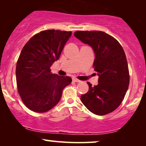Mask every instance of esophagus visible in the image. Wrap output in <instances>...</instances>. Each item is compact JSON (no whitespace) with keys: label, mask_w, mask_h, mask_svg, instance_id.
Listing matches in <instances>:
<instances>
[{"label":"esophagus","mask_w":146,"mask_h":146,"mask_svg":"<svg viewBox=\"0 0 146 146\" xmlns=\"http://www.w3.org/2000/svg\"><path fill=\"white\" fill-rule=\"evenodd\" d=\"M72 80H73L74 82H81L80 80L77 79V78H73Z\"/></svg>","instance_id":"34e87169"}]
</instances>
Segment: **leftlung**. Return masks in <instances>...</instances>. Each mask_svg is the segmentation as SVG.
<instances>
[{
	"label": "left lung",
	"mask_w": 146,
	"mask_h": 146,
	"mask_svg": "<svg viewBox=\"0 0 146 146\" xmlns=\"http://www.w3.org/2000/svg\"><path fill=\"white\" fill-rule=\"evenodd\" d=\"M75 37L92 48L93 66L99 76L98 84L81 96V101L94 114L112 112L120 105L128 89L129 75L126 56L120 44L102 31H76Z\"/></svg>",
	"instance_id": "obj_1"
}]
</instances>
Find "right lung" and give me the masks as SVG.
<instances>
[{
	"instance_id": "add662e5",
	"label": "right lung",
	"mask_w": 146,
	"mask_h": 146,
	"mask_svg": "<svg viewBox=\"0 0 146 146\" xmlns=\"http://www.w3.org/2000/svg\"><path fill=\"white\" fill-rule=\"evenodd\" d=\"M71 35V31H41L22 50L16 68L18 92L31 110L43 113L53 108L61 99L64 88L71 83L70 77L50 70Z\"/></svg>"
}]
</instances>
